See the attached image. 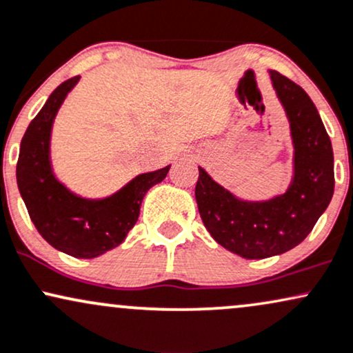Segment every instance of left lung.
Masks as SVG:
<instances>
[{
	"instance_id": "1",
	"label": "left lung",
	"mask_w": 353,
	"mask_h": 353,
	"mask_svg": "<svg viewBox=\"0 0 353 353\" xmlns=\"http://www.w3.org/2000/svg\"><path fill=\"white\" fill-rule=\"evenodd\" d=\"M272 89L289 120L292 178L284 193L269 200H243L198 167L194 198L208 233L244 259L283 254L312 231L334 194V152L321 115L301 85L269 70Z\"/></svg>"
}]
</instances>
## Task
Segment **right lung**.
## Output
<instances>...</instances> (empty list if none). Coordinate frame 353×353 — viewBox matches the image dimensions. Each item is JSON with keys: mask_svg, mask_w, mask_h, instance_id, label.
I'll use <instances>...</instances> for the list:
<instances>
[{"mask_svg": "<svg viewBox=\"0 0 353 353\" xmlns=\"http://www.w3.org/2000/svg\"><path fill=\"white\" fill-rule=\"evenodd\" d=\"M81 77L62 82L29 123L21 140L16 181L31 221L57 251L92 259L123 243L135 226L145 193L165 180L170 165L140 173L105 198H85L57 180L51 161L52 123Z\"/></svg>", "mask_w": 353, "mask_h": 353, "instance_id": "add662e5", "label": "right lung"}]
</instances>
